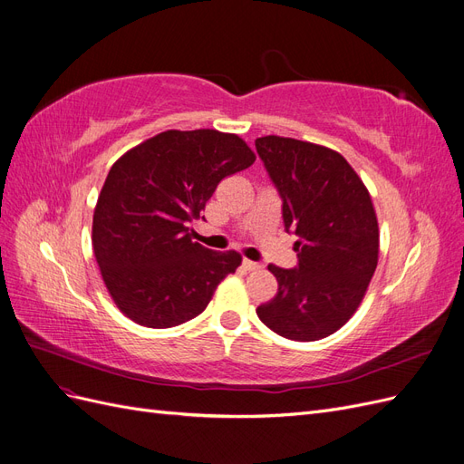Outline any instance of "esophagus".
<instances>
[{
  "instance_id": "obj_1",
  "label": "esophagus",
  "mask_w": 464,
  "mask_h": 464,
  "mask_svg": "<svg viewBox=\"0 0 464 464\" xmlns=\"http://www.w3.org/2000/svg\"><path fill=\"white\" fill-rule=\"evenodd\" d=\"M242 266L246 271H256V269H261V265L256 263V261H249V259H244L242 261Z\"/></svg>"
}]
</instances>
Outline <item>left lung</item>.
Segmentation results:
<instances>
[{
	"label": "left lung",
	"mask_w": 464,
	"mask_h": 464,
	"mask_svg": "<svg viewBox=\"0 0 464 464\" xmlns=\"http://www.w3.org/2000/svg\"><path fill=\"white\" fill-rule=\"evenodd\" d=\"M256 149L283 199L285 228L298 236V265H269L278 292L257 315L285 339H325L354 315L375 273L372 198L336 150L276 135L256 139Z\"/></svg>",
	"instance_id": "obj_1"
}]
</instances>
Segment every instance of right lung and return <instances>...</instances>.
I'll use <instances>...</instances> for the list:
<instances>
[{
  "mask_svg": "<svg viewBox=\"0 0 464 464\" xmlns=\"http://www.w3.org/2000/svg\"><path fill=\"white\" fill-rule=\"evenodd\" d=\"M254 162L244 139L217 130L164 131L114 162L94 208L92 249L121 314L168 329L205 310L242 256L193 242L188 224L220 179Z\"/></svg>",
  "mask_w": 464,
  "mask_h": 464,
  "instance_id": "add662e5",
  "label": "right lung"
}]
</instances>
